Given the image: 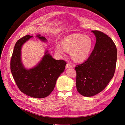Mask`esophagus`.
Listing matches in <instances>:
<instances>
[{"label": "esophagus", "instance_id": "34e87169", "mask_svg": "<svg viewBox=\"0 0 125 125\" xmlns=\"http://www.w3.org/2000/svg\"><path fill=\"white\" fill-rule=\"evenodd\" d=\"M73 66L72 65H71V64L69 63H68L67 65H66V69L70 68H73Z\"/></svg>", "mask_w": 125, "mask_h": 125}]
</instances>
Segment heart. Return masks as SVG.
Masks as SVG:
<instances>
[{
  "label": "heart",
  "mask_w": 125,
  "mask_h": 125,
  "mask_svg": "<svg viewBox=\"0 0 125 125\" xmlns=\"http://www.w3.org/2000/svg\"><path fill=\"white\" fill-rule=\"evenodd\" d=\"M92 39L88 35L74 33L68 35L62 41V45H56V51L64 55L66 51H70V55L75 61L80 62L89 56L93 47Z\"/></svg>",
  "instance_id": "obj_1"
}]
</instances>
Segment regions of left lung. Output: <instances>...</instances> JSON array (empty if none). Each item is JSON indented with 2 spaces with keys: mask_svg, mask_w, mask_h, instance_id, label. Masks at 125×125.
I'll return each instance as SVG.
<instances>
[{
  "mask_svg": "<svg viewBox=\"0 0 125 125\" xmlns=\"http://www.w3.org/2000/svg\"><path fill=\"white\" fill-rule=\"evenodd\" d=\"M96 43L83 63L75 67L76 86L82 95L90 97L102 91L111 80L116 69L117 48L111 37L100 31H92Z\"/></svg>",
  "mask_w": 125,
  "mask_h": 125,
  "instance_id": "8db88e82",
  "label": "left lung"
}]
</instances>
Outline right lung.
Instances as JSON below:
<instances>
[{
  "instance_id": "right-lung-1",
  "label": "right lung",
  "mask_w": 125,
  "mask_h": 125,
  "mask_svg": "<svg viewBox=\"0 0 125 125\" xmlns=\"http://www.w3.org/2000/svg\"><path fill=\"white\" fill-rule=\"evenodd\" d=\"M32 36L26 35L15 44L10 60L11 73L18 88L26 95L34 98L47 97L53 91L57 79L65 70L67 62L63 60H56L45 52L41 62L35 67L26 69L21 60V48ZM37 37L45 42L46 39L40 34Z\"/></svg>"
}]
</instances>
